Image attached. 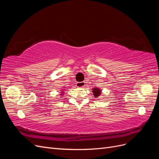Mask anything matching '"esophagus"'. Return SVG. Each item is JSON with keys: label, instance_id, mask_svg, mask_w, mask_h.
<instances>
[{"label": "esophagus", "instance_id": "obj_1", "mask_svg": "<svg viewBox=\"0 0 159 159\" xmlns=\"http://www.w3.org/2000/svg\"><path fill=\"white\" fill-rule=\"evenodd\" d=\"M85 86V82L84 81H81V82H77L76 83V87L80 88H83Z\"/></svg>", "mask_w": 159, "mask_h": 159}]
</instances>
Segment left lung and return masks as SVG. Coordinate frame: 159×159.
Returning <instances> with one entry per match:
<instances>
[{
	"label": "left lung",
	"mask_w": 159,
	"mask_h": 159,
	"mask_svg": "<svg viewBox=\"0 0 159 159\" xmlns=\"http://www.w3.org/2000/svg\"><path fill=\"white\" fill-rule=\"evenodd\" d=\"M92 93L93 95H94V97L95 98H98L101 95V94H102V89H99V88H93Z\"/></svg>",
	"instance_id": "left-lung-1"
}]
</instances>
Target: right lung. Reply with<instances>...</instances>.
<instances>
[{"instance_id":"right-lung-1","label":"right lung","mask_w":159,"mask_h":159,"mask_svg":"<svg viewBox=\"0 0 159 159\" xmlns=\"http://www.w3.org/2000/svg\"><path fill=\"white\" fill-rule=\"evenodd\" d=\"M65 90H66V89H62V90H61L60 94V95H63L64 94V93H65V92H64Z\"/></svg>"}]
</instances>
